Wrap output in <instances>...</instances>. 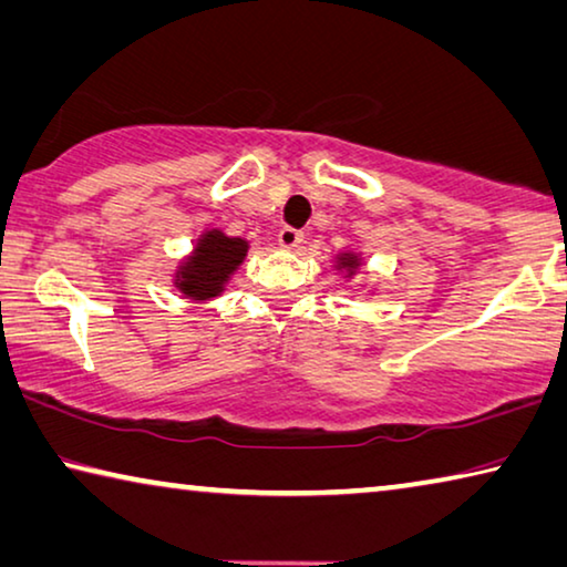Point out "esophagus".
I'll list each match as a JSON object with an SVG mask.
<instances>
[{"label":"esophagus","mask_w":567,"mask_h":567,"mask_svg":"<svg viewBox=\"0 0 567 567\" xmlns=\"http://www.w3.org/2000/svg\"><path fill=\"white\" fill-rule=\"evenodd\" d=\"M277 241H280V247H285V249H295V247H300L302 231L292 229V227H282L280 235H277Z\"/></svg>","instance_id":"esophagus-1"}]
</instances>
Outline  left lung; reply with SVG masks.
<instances>
[{"instance_id":"1","label":"left lung","mask_w":567,"mask_h":567,"mask_svg":"<svg viewBox=\"0 0 567 567\" xmlns=\"http://www.w3.org/2000/svg\"><path fill=\"white\" fill-rule=\"evenodd\" d=\"M363 265H365V259L361 251H355V249H343L332 257V269H336L338 275H343L346 280H353V277L361 272Z\"/></svg>"}]
</instances>
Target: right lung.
<instances>
[{"label":"right lung","instance_id":"1","mask_svg":"<svg viewBox=\"0 0 567 567\" xmlns=\"http://www.w3.org/2000/svg\"><path fill=\"white\" fill-rule=\"evenodd\" d=\"M249 241L229 237L219 227H206L196 237L192 251L178 259L174 269V287L186 300L206 302L224 295L231 277L245 262Z\"/></svg>","mask_w":567,"mask_h":567}]
</instances>
